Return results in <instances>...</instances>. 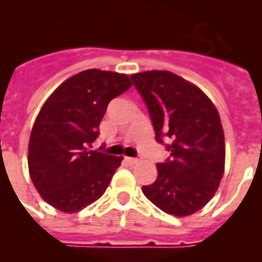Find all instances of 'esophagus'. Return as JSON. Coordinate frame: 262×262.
<instances>
[{
	"mask_svg": "<svg viewBox=\"0 0 262 262\" xmlns=\"http://www.w3.org/2000/svg\"><path fill=\"white\" fill-rule=\"evenodd\" d=\"M139 157H126V161L128 164H131V165H134V164H136V163H139Z\"/></svg>",
	"mask_w": 262,
	"mask_h": 262,
	"instance_id": "esophagus-1",
	"label": "esophagus"
}]
</instances>
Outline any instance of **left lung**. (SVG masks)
Masks as SVG:
<instances>
[{
  "mask_svg": "<svg viewBox=\"0 0 262 262\" xmlns=\"http://www.w3.org/2000/svg\"><path fill=\"white\" fill-rule=\"evenodd\" d=\"M145 102L156 140L170 157L142 190L164 212L187 216L214 196L224 173V134L214 103L198 86L168 71L131 76Z\"/></svg>",
  "mask_w": 262,
  "mask_h": 262,
  "instance_id": "1",
  "label": "left lung"
}]
</instances>
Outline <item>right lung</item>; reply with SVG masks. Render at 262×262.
I'll return each mask as SVG.
<instances>
[{"label": "right lung", "instance_id": "right-lung-1", "mask_svg": "<svg viewBox=\"0 0 262 262\" xmlns=\"http://www.w3.org/2000/svg\"><path fill=\"white\" fill-rule=\"evenodd\" d=\"M131 88L128 76L88 69L64 81L36 117L29 170L41 198L77 212L102 196L122 157L90 151L108 102Z\"/></svg>", "mask_w": 262, "mask_h": 262}]
</instances>
